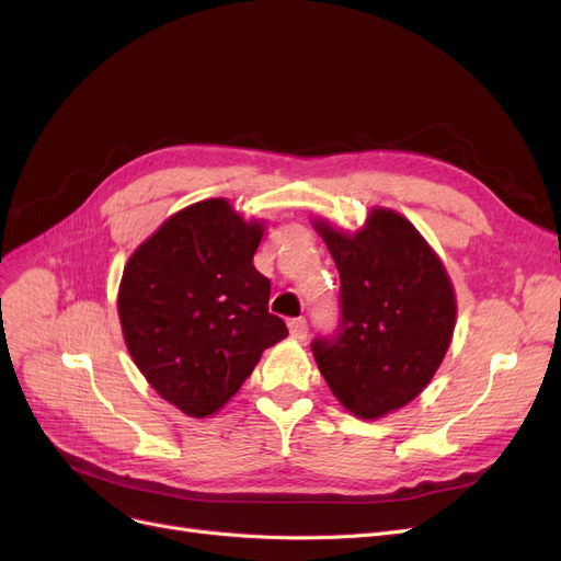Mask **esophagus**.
<instances>
[{
  "label": "esophagus",
  "instance_id": "1",
  "mask_svg": "<svg viewBox=\"0 0 561 561\" xmlns=\"http://www.w3.org/2000/svg\"><path fill=\"white\" fill-rule=\"evenodd\" d=\"M287 328H290V334L295 339H299V342H304V339H307V334H309L307 318H293L290 322H287Z\"/></svg>",
  "mask_w": 561,
  "mask_h": 561
}]
</instances>
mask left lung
Wrapping results in <instances>:
<instances>
[{"mask_svg": "<svg viewBox=\"0 0 561 561\" xmlns=\"http://www.w3.org/2000/svg\"><path fill=\"white\" fill-rule=\"evenodd\" d=\"M339 271V325L311 351L334 398L360 419L412 402L443 363L456 325L447 271L410 219L375 208L344 233L316 222Z\"/></svg>", "mask_w": 561, "mask_h": 561, "instance_id": "left-lung-1", "label": "left lung"}]
</instances>
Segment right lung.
<instances>
[{
  "mask_svg": "<svg viewBox=\"0 0 561 561\" xmlns=\"http://www.w3.org/2000/svg\"><path fill=\"white\" fill-rule=\"evenodd\" d=\"M262 233L225 198H208L168 217L124 268L118 320L130 358L194 419L225 407L262 351L287 336L252 264Z\"/></svg>",
  "mask_w": 561,
  "mask_h": 561,
  "instance_id": "add662e5",
  "label": "right lung"
}]
</instances>
